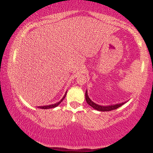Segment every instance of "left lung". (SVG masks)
Instances as JSON below:
<instances>
[{
	"instance_id": "obj_1",
	"label": "left lung",
	"mask_w": 153,
	"mask_h": 153,
	"mask_svg": "<svg viewBox=\"0 0 153 153\" xmlns=\"http://www.w3.org/2000/svg\"><path fill=\"white\" fill-rule=\"evenodd\" d=\"M85 100H86V102L88 103V104L90 105V106L91 107H93L94 109L100 111H109L117 109V108H118L119 107L122 106V105L124 103H117V104L110 105V106H106L98 105L96 104V103H95L94 102H93V101L90 99V98L88 97V95L87 91H85Z\"/></svg>"
}]
</instances>
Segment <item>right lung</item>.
Instances as JSON below:
<instances>
[{
	"label": "right lung",
	"instance_id": "add662e5",
	"mask_svg": "<svg viewBox=\"0 0 153 153\" xmlns=\"http://www.w3.org/2000/svg\"><path fill=\"white\" fill-rule=\"evenodd\" d=\"M66 94H67V92L65 93V96H63V98H62V99H61L60 101H59V102H57V103H54V104H51V105H49V106H38V108H42V109H48V108H54V107L57 106H58V105L59 104V103H60L62 102V101H63V99H64L65 98V96H66Z\"/></svg>",
	"mask_w": 153,
	"mask_h": 153
}]
</instances>
